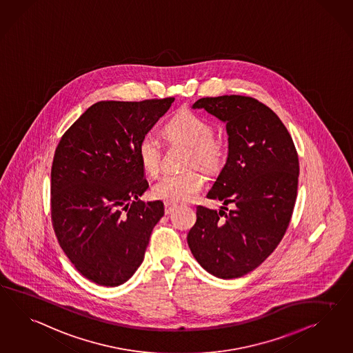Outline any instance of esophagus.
Listing matches in <instances>:
<instances>
[{
	"mask_svg": "<svg viewBox=\"0 0 353 353\" xmlns=\"http://www.w3.org/2000/svg\"><path fill=\"white\" fill-rule=\"evenodd\" d=\"M177 208L176 204H172V203H164V213L165 214H171L172 212H174V210Z\"/></svg>",
	"mask_w": 353,
	"mask_h": 353,
	"instance_id": "34e87169",
	"label": "esophagus"
}]
</instances>
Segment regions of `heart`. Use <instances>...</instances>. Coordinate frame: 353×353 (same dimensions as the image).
Returning <instances> with one entry per match:
<instances>
[{
	"label": "heart",
	"mask_w": 353,
	"mask_h": 353,
	"mask_svg": "<svg viewBox=\"0 0 353 353\" xmlns=\"http://www.w3.org/2000/svg\"><path fill=\"white\" fill-rule=\"evenodd\" d=\"M171 140L189 143L188 164H198L205 170L214 168L222 159L223 145L213 136V127L204 117L190 110L173 115L164 125ZM137 157L143 171L155 176L162 167V146L152 134H145L137 143ZM203 177L196 171L171 172L152 185L154 198L167 203H185L195 199L203 186Z\"/></svg>",
	"instance_id": "b5f03b06"
}]
</instances>
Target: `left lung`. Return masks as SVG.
I'll list each match as a JSON object with an SVG mask.
<instances>
[{
    "label": "left lung",
    "mask_w": 353,
    "mask_h": 353,
    "mask_svg": "<svg viewBox=\"0 0 353 353\" xmlns=\"http://www.w3.org/2000/svg\"><path fill=\"white\" fill-rule=\"evenodd\" d=\"M226 123L229 155L208 199L234 208H196L188 234L192 256L219 279L244 276L279 245L293 214L299 162L285 125L249 96L203 97L192 105Z\"/></svg>",
    "instance_id": "1"
}]
</instances>
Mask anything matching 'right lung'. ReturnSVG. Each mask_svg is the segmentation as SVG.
<instances>
[{
	"mask_svg": "<svg viewBox=\"0 0 353 353\" xmlns=\"http://www.w3.org/2000/svg\"><path fill=\"white\" fill-rule=\"evenodd\" d=\"M174 101H99L68 128L51 167V219L57 241L90 281L118 286L143 263L161 201H145L149 183L137 143Z\"/></svg>",
	"mask_w": 353,
	"mask_h": 353,
	"instance_id": "1",
	"label": "right lung"
}]
</instances>
